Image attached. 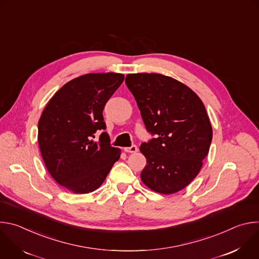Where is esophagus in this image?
Segmentation results:
<instances>
[{
    "label": "esophagus",
    "instance_id": "1",
    "mask_svg": "<svg viewBox=\"0 0 259 259\" xmlns=\"http://www.w3.org/2000/svg\"><path fill=\"white\" fill-rule=\"evenodd\" d=\"M137 151H138V149H137L136 145H131V146H129V147H124V152H126V153L134 154V153H136Z\"/></svg>",
    "mask_w": 259,
    "mask_h": 259
}]
</instances>
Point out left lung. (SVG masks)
<instances>
[{
  "label": "left lung",
  "mask_w": 259,
  "mask_h": 259,
  "mask_svg": "<svg viewBox=\"0 0 259 259\" xmlns=\"http://www.w3.org/2000/svg\"><path fill=\"white\" fill-rule=\"evenodd\" d=\"M125 82L146 130L156 135L139 147L146 158L141 180L154 192L177 193L198 175L210 149L205 105L191 88L161 73H129Z\"/></svg>",
  "instance_id": "left-lung-1"
}]
</instances>
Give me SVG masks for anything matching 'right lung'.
Wrapping results in <instances>:
<instances>
[{"label": "right lung", "mask_w": 259, "mask_h": 259, "mask_svg": "<svg viewBox=\"0 0 259 259\" xmlns=\"http://www.w3.org/2000/svg\"><path fill=\"white\" fill-rule=\"evenodd\" d=\"M123 73H86L63 85L45 106L38 141L53 179L73 194H88L103 183L121 150L110 145L102 110L124 81Z\"/></svg>", "instance_id": "1"}]
</instances>
